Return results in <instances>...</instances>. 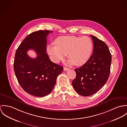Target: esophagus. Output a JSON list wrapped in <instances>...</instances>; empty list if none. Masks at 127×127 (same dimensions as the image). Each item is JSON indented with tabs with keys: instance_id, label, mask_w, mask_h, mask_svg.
Segmentation results:
<instances>
[{
	"instance_id": "esophagus-1",
	"label": "esophagus",
	"mask_w": 127,
	"mask_h": 127,
	"mask_svg": "<svg viewBox=\"0 0 127 127\" xmlns=\"http://www.w3.org/2000/svg\"><path fill=\"white\" fill-rule=\"evenodd\" d=\"M69 70V68H66V67L64 68V71H66V70Z\"/></svg>"
}]
</instances>
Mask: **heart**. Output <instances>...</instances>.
Wrapping results in <instances>:
<instances>
[{
  "label": "heart",
  "instance_id": "heart-1",
  "mask_svg": "<svg viewBox=\"0 0 127 127\" xmlns=\"http://www.w3.org/2000/svg\"><path fill=\"white\" fill-rule=\"evenodd\" d=\"M55 45H49L47 50L55 63L63 60L66 55L70 59L68 63L76 66L84 65L90 58L93 49V43L88 36H63L55 41Z\"/></svg>",
  "mask_w": 127,
  "mask_h": 127
}]
</instances>
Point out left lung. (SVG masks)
Here are the masks:
<instances>
[{"label":"left lung","instance_id":"1","mask_svg":"<svg viewBox=\"0 0 127 127\" xmlns=\"http://www.w3.org/2000/svg\"><path fill=\"white\" fill-rule=\"evenodd\" d=\"M94 43L93 55L81 67L75 70L76 75L72 84L80 95L88 96L106 84L110 73L112 56L108 46L91 35Z\"/></svg>","mask_w":127,"mask_h":127}]
</instances>
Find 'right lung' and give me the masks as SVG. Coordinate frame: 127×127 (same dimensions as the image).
<instances>
[{
  "label": "right lung",
  "mask_w": 127,
  "mask_h": 127,
  "mask_svg": "<svg viewBox=\"0 0 127 127\" xmlns=\"http://www.w3.org/2000/svg\"><path fill=\"white\" fill-rule=\"evenodd\" d=\"M52 32L40 30L29 34L15 55L14 72L19 84L26 92L37 97H43L51 93L57 77L63 70L62 66L52 62L46 53L47 36ZM29 49L36 52V58L28 57Z\"/></svg>",
  "instance_id": "1"
}]
</instances>
